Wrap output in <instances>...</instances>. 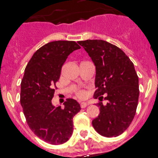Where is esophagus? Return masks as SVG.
<instances>
[{"mask_svg":"<svg viewBox=\"0 0 158 158\" xmlns=\"http://www.w3.org/2000/svg\"><path fill=\"white\" fill-rule=\"evenodd\" d=\"M88 105V104H87V103H80V107H81L82 108H86V107H87V106Z\"/></svg>","mask_w":158,"mask_h":158,"instance_id":"esophagus-1","label":"esophagus"}]
</instances>
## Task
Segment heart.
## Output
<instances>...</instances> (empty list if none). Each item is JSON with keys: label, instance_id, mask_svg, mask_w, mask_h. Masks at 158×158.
<instances>
[{"label": "heart", "instance_id": "b5f03b06", "mask_svg": "<svg viewBox=\"0 0 158 158\" xmlns=\"http://www.w3.org/2000/svg\"><path fill=\"white\" fill-rule=\"evenodd\" d=\"M75 94H76L77 97L79 99H85L87 97V92L83 90H78L76 91Z\"/></svg>", "mask_w": 158, "mask_h": 158}]
</instances>
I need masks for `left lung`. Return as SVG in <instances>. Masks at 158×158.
<instances>
[{"instance_id": "left-lung-1", "label": "left lung", "mask_w": 158, "mask_h": 158, "mask_svg": "<svg viewBox=\"0 0 158 158\" xmlns=\"http://www.w3.org/2000/svg\"><path fill=\"white\" fill-rule=\"evenodd\" d=\"M95 65L94 97L99 102V114L92 120L95 131L103 136L122 134L135 116L139 98V79L134 65L125 53L104 40L78 42ZM106 95L104 98L102 96Z\"/></svg>"}]
</instances>
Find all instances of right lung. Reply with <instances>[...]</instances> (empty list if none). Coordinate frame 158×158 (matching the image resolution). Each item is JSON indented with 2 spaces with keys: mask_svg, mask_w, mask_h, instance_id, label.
Masks as SVG:
<instances>
[{
  "mask_svg": "<svg viewBox=\"0 0 158 158\" xmlns=\"http://www.w3.org/2000/svg\"><path fill=\"white\" fill-rule=\"evenodd\" d=\"M80 46L74 41H54L42 46L29 61L21 83L20 102L34 133L50 144L67 142L73 132V117L80 111L76 100L67 99L64 108L51 103L62 67Z\"/></svg>",
  "mask_w": 158,
  "mask_h": 158,
  "instance_id": "1",
  "label": "right lung"
}]
</instances>
